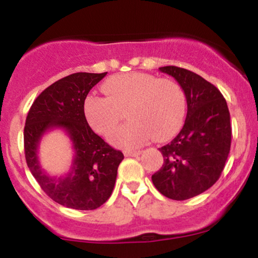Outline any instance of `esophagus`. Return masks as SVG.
Masks as SVG:
<instances>
[{
  "instance_id": "obj_1",
  "label": "esophagus",
  "mask_w": 258,
  "mask_h": 258,
  "mask_svg": "<svg viewBox=\"0 0 258 258\" xmlns=\"http://www.w3.org/2000/svg\"><path fill=\"white\" fill-rule=\"evenodd\" d=\"M141 154H142L141 150H126L125 156H138L141 155Z\"/></svg>"
}]
</instances>
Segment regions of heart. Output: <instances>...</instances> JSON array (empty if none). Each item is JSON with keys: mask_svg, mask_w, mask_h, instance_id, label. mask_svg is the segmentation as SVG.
I'll use <instances>...</instances> for the list:
<instances>
[{"mask_svg": "<svg viewBox=\"0 0 258 258\" xmlns=\"http://www.w3.org/2000/svg\"><path fill=\"white\" fill-rule=\"evenodd\" d=\"M106 97L91 94L84 114L91 128L106 136L122 119L130 121L111 133L114 146L137 148L150 139L165 141L182 126L185 114L183 91L172 80H159L143 73L112 76L103 84Z\"/></svg>", "mask_w": 258, "mask_h": 258, "instance_id": "1", "label": "heart"}]
</instances>
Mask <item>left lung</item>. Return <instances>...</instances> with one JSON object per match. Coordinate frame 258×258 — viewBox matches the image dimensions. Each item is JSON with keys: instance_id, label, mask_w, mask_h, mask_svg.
I'll use <instances>...</instances> for the list:
<instances>
[{"instance_id": "1", "label": "left lung", "mask_w": 258, "mask_h": 258, "mask_svg": "<svg viewBox=\"0 0 258 258\" xmlns=\"http://www.w3.org/2000/svg\"><path fill=\"white\" fill-rule=\"evenodd\" d=\"M159 70L178 82L188 111L180 132L159 149L164 165L152 180L168 199L186 200L220 178L230 150V115L221 92L200 75L172 65Z\"/></svg>"}]
</instances>
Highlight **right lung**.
<instances>
[{"instance_id":"obj_1","label":"right lung","mask_w":258,"mask_h":258,"mask_svg":"<svg viewBox=\"0 0 258 258\" xmlns=\"http://www.w3.org/2000/svg\"><path fill=\"white\" fill-rule=\"evenodd\" d=\"M106 73H75L47 87L32 103L24 127L25 159L41 189L65 207L94 210L110 198L123 154L96 135L86 121L88 92ZM63 129L73 143L72 166L64 176H51L40 167L38 146L43 135Z\"/></svg>"}]
</instances>
